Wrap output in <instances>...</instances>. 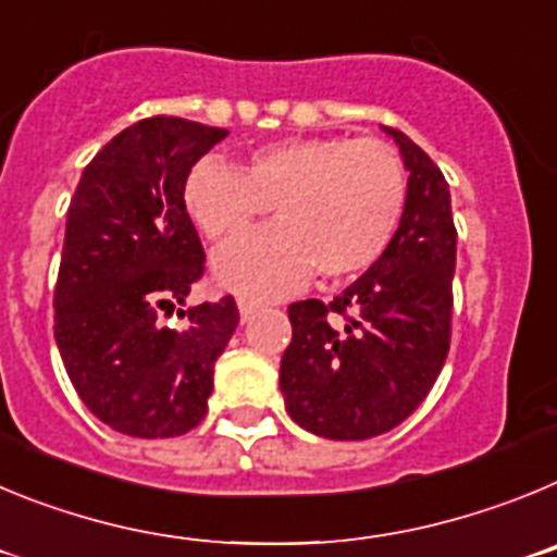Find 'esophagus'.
<instances>
[{"instance_id": "obj_1", "label": "esophagus", "mask_w": 557, "mask_h": 557, "mask_svg": "<svg viewBox=\"0 0 557 557\" xmlns=\"http://www.w3.org/2000/svg\"><path fill=\"white\" fill-rule=\"evenodd\" d=\"M236 307H239V314H243V321H250V318H253V314L259 312V304L250 301V298H239V304H236Z\"/></svg>"}]
</instances>
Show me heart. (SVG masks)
<instances>
[{"instance_id":"1","label":"heart","mask_w":557,"mask_h":557,"mask_svg":"<svg viewBox=\"0 0 557 557\" xmlns=\"http://www.w3.org/2000/svg\"><path fill=\"white\" fill-rule=\"evenodd\" d=\"M280 223L218 256V278L275 298L307 275L351 278L385 253L407 203V175L382 141L293 136L250 150L243 172L206 156L184 181V209L211 243H233L269 203Z\"/></svg>"}]
</instances>
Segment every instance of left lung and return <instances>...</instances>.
<instances>
[{"instance_id":"8db88e82","label":"left lung","mask_w":557,"mask_h":557,"mask_svg":"<svg viewBox=\"0 0 557 557\" xmlns=\"http://www.w3.org/2000/svg\"><path fill=\"white\" fill-rule=\"evenodd\" d=\"M407 203L391 245L332 301L289 304L278 385L295 424L329 441L391 432L426 398L451 339L457 228L444 172L410 136Z\"/></svg>"}]
</instances>
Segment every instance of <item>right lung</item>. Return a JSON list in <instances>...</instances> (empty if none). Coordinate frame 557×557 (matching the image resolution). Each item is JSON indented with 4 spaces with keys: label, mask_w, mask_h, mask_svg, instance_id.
Masks as SVG:
<instances>
[{
    "label": "right lung",
    "mask_w": 557,
    "mask_h": 557,
    "mask_svg": "<svg viewBox=\"0 0 557 557\" xmlns=\"http://www.w3.org/2000/svg\"><path fill=\"white\" fill-rule=\"evenodd\" d=\"M225 136L181 116L136 122L91 159L69 203L55 343L83 405L122 435L195 430L239 323L231 295L184 307L206 270L184 181ZM172 311L181 324L165 323Z\"/></svg>",
    "instance_id": "obj_1"
}]
</instances>
